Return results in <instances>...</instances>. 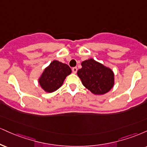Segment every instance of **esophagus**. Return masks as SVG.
<instances>
[{
    "mask_svg": "<svg viewBox=\"0 0 147 147\" xmlns=\"http://www.w3.org/2000/svg\"><path fill=\"white\" fill-rule=\"evenodd\" d=\"M72 72H73L74 73H76V72H77V67H74V68H72Z\"/></svg>",
    "mask_w": 147,
    "mask_h": 147,
    "instance_id": "1",
    "label": "esophagus"
}]
</instances>
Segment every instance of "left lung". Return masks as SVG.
Returning a JSON list of instances; mask_svg holds the SVG:
<instances>
[{
  "instance_id": "left-lung-1",
  "label": "left lung",
  "mask_w": 147,
  "mask_h": 147,
  "mask_svg": "<svg viewBox=\"0 0 147 147\" xmlns=\"http://www.w3.org/2000/svg\"><path fill=\"white\" fill-rule=\"evenodd\" d=\"M81 66L77 75L83 85L94 94H104L113 88L114 74L110 68L93 59L85 60Z\"/></svg>"
}]
</instances>
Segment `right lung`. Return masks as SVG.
<instances>
[{
    "label": "right lung",
    "mask_w": 147,
    "mask_h": 147,
    "mask_svg": "<svg viewBox=\"0 0 147 147\" xmlns=\"http://www.w3.org/2000/svg\"><path fill=\"white\" fill-rule=\"evenodd\" d=\"M72 72L66 63L54 60L45 69L38 79L39 84L47 92H53L62 86L67 76Z\"/></svg>",
    "instance_id": "1"
}]
</instances>
